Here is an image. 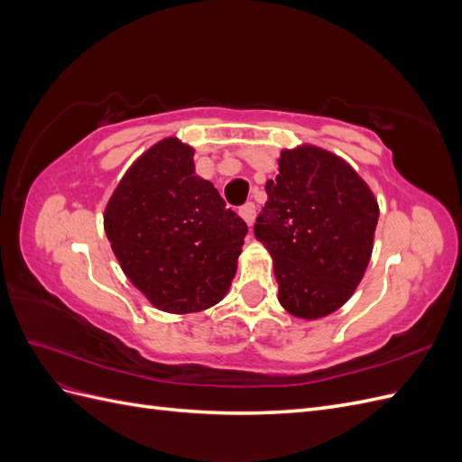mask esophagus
Wrapping results in <instances>:
<instances>
[{
    "instance_id": "obj_1",
    "label": "esophagus",
    "mask_w": 462,
    "mask_h": 462,
    "mask_svg": "<svg viewBox=\"0 0 462 462\" xmlns=\"http://www.w3.org/2000/svg\"><path fill=\"white\" fill-rule=\"evenodd\" d=\"M239 214H241V217L248 223V226H253V221H254V217H256V206H254V202L243 204V206L239 208Z\"/></svg>"
}]
</instances>
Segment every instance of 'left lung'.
Here are the masks:
<instances>
[{
  "label": "left lung",
  "instance_id": "obj_1",
  "mask_svg": "<svg viewBox=\"0 0 462 462\" xmlns=\"http://www.w3.org/2000/svg\"><path fill=\"white\" fill-rule=\"evenodd\" d=\"M254 235L273 258L279 302L316 319L353 295L372 254L377 202L351 165L314 146L283 150Z\"/></svg>",
  "mask_w": 462,
  "mask_h": 462
}]
</instances>
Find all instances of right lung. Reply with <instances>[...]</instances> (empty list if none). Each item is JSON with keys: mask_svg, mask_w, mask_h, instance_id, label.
<instances>
[{"mask_svg": "<svg viewBox=\"0 0 462 462\" xmlns=\"http://www.w3.org/2000/svg\"><path fill=\"white\" fill-rule=\"evenodd\" d=\"M194 152L177 138L153 144L125 173L104 227L121 268L165 312H197L231 285L245 219L209 180L194 173Z\"/></svg>", "mask_w": 462, "mask_h": 462, "instance_id": "obj_1", "label": "right lung"}]
</instances>
